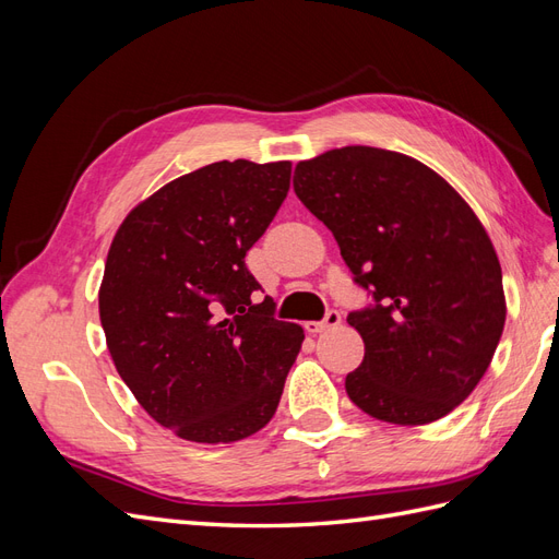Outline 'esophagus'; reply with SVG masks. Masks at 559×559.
Masks as SVG:
<instances>
[{"instance_id": "34e87169", "label": "esophagus", "mask_w": 559, "mask_h": 559, "mask_svg": "<svg viewBox=\"0 0 559 559\" xmlns=\"http://www.w3.org/2000/svg\"><path fill=\"white\" fill-rule=\"evenodd\" d=\"M341 312L337 310H329L326 312V317L321 319V321H306V331L308 333H321V331H329V329H333V326H337L341 324Z\"/></svg>"}]
</instances>
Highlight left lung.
Instances as JSON below:
<instances>
[{"label": "left lung", "instance_id": "left-lung-1", "mask_svg": "<svg viewBox=\"0 0 559 559\" xmlns=\"http://www.w3.org/2000/svg\"><path fill=\"white\" fill-rule=\"evenodd\" d=\"M294 191L373 296L347 314L366 347L345 378L352 403L403 427L452 413L485 376L506 321L501 265L478 216L431 167L376 146L300 160Z\"/></svg>", "mask_w": 559, "mask_h": 559}]
</instances>
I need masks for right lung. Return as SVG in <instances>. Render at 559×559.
Returning a JSON list of instances; mask_svg holds the SVG:
<instances>
[{
	"instance_id": "1",
	"label": "right lung",
	"mask_w": 559,
	"mask_h": 559,
	"mask_svg": "<svg viewBox=\"0 0 559 559\" xmlns=\"http://www.w3.org/2000/svg\"><path fill=\"white\" fill-rule=\"evenodd\" d=\"M292 163L222 160L165 183L116 230L99 321L118 376L183 441L233 443L273 419L302 329L273 317L245 257Z\"/></svg>"
}]
</instances>
